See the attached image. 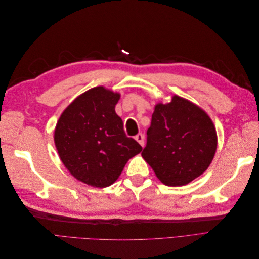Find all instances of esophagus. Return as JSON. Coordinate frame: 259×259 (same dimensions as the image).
<instances>
[{"label": "esophagus", "mask_w": 259, "mask_h": 259, "mask_svg": "<svg viewBox=\"0 0 259 259\" xmlns=\"http://www.w3.org/2000/svg\"><path fill=\"white\" fill-rule=\"evenodd\" d=\"M135 139L140 144V146H142V147L145 146V138H144V135L142 134V133H139V134H137L135 136Z\"/></svg>", "instance_id": "1"}]
</instances>
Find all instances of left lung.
<instances>
[{
    "label": "left lung",
    "mask_w": 259,
    "mask_h": 259,
    "mask_svg": "<svg viewBox=\"0 0 259 259\" xmlns=\"http://www.w3.org/2000/svg\"><path fill=\"white\" fill-rule=\"evenodd\" d=\"M216 147L209 116L189 100L174 96L169 104L155 106L142 155L164 185L176 187L204 173Z\"/></svg>",
    "instance_id": "8db88e82"
}]
</instances>
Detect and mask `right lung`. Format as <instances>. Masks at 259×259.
Here are the masks:
<instances>
[{
	"label": "right lung",
	"instance_id": "right-lung-1",
	"mask_svg": "<svg viewBox=\"0 0 259 259\" xmlns=\"http://www.w3.org/2000/svg\"><path fill=\"white\" fill-rule=\"evenodd\" d=\"M120 94L103 86L91 89L70 104L55 130V145L76 179L104 188L119 178L126 162L143 150L127 137L115 113Z\"/></svg>",
	"mask_w": 259,
	"mask_h": 259
}]
</instances>
